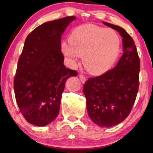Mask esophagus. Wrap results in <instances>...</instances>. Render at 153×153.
Instances as JSON below:
<instances>
[{
  "instance_id": "1",
  "label": "esophagus",
  "mask_w": 153,
  "mask_h": 153,
  "mask_svg": "<svg viewBox=\"0 0 153 153\" xmlns=\"http://www.w3.org/2000/svg\"><path fill=\"white\" fill-rule=\"evenodd\" d=\"M79 78H80V80H81V82H82V83H84V82L86 81V78H85L83 75H79Z\"/></svg>"
}]
</instances>
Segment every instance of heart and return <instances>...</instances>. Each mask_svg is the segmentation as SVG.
Segmentation results:
<instances>
[{
    "label": "heart",
    "mask_w": 153,
    "mask_h": 153,
    "mask_svg": "<svg viewBox=\"0 0 153 153\" xmlns=\"http://www.w3.org/2000/svg\"><path fill=\"white\" fill-rule=\"evenodd\" d=\"M65 56L75 61L82 57L88 72L101 75L111 68L120 51V39L112 29L94 25L77 28L70 37V44L62 42Z\"/></svg>",
    "instance_id": "b5f03b06"
}]
</instances>
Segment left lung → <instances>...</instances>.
<instances>
[{"label":"left lung","mask_w":153,"mask_h":153,"mask_svg":"<svg viewBox=\"0 0 153 153\" xmlns=\"http://www.w3.org/2000/svg\"><path fill=\"white\" fill-rule=\"evenodd\" d=\"M103 24L122 36L123 53L113 69L89 78L83 85L88 114L100 127H111L130 114L139 88L140 61L134 40L119 26Z\"/></svg>","instance_id":"1"}]
</instances>
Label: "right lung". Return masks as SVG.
Listing matches in <instances>:
<instances>
[{
  "label": "right lung",
  "mask_w": 153,
  "mask_h": 153,
  "mask_svg": "<svg viewBox=\"0 0 153 153\" xmlns=\"http://www.w3.org/2000/svg\"><path fill=\"white\" fill-rule=\"evenodd\" d=\"M75 19L72 16L44 23L24 42L13 88L21 113L35 126H46L55 119L66 80L78 75L64 65L61 51L62 33Z\"/></svg>",
  "instance_id": "obj_1"
}]
</instances>
